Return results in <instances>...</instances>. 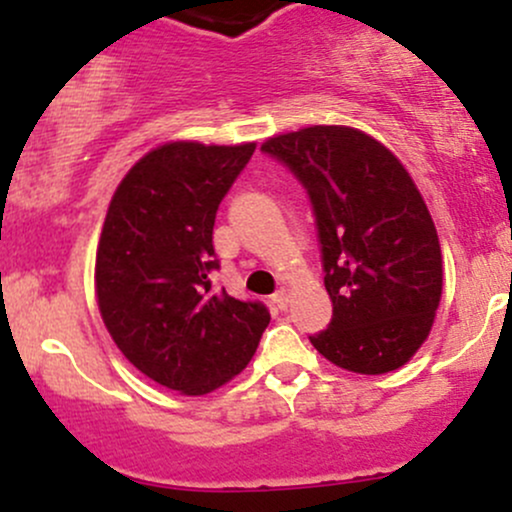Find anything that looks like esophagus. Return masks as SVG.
<instances>
[{
  "instance_id": "1",
  "label": "esophagus",
  "mask_w": 512,
  "mask_h": 512,
  "mask_svg": "<svg viewBox=\"0 0 512 512\" xmlns=\"http://www.w3.org/2000/svg\"><path fill=\"white\" fill-rule=\"evenodd\" d=\"M287 302H290V287H280V290L273 295V304L278 309H285Z\"/></svg>"
}]
</instances>
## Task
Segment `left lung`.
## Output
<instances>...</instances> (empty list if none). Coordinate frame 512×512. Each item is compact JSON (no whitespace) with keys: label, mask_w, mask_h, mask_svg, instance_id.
<instances>
[{"label":"left lung","mask_w":512,"mask_h":512,"mask_svg":"<svg viewBox=\"0 0 512 512\" xmlns=\"http://www.w3.org/2000/svg\"><path fill=\"white\" fill-rule=\"evenodd\" d=\"M312 200L333 302L312 346L343 370L384 375L416 355L442 295V256L426 200L404 164L375 137L312 125L268 137Z\"/></svg>","instance_id":"obj_1"}]
</instances>
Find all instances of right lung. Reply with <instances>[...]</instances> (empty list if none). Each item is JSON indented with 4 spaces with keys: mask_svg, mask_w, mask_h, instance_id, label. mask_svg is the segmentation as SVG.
Listing matches in <instances>:
<instances>
[{
    "mask_svg": "<svg viewBox=\"0 0 512 512\" xmlns=\"http://www.w3.org/2000/svg\"><path fill=\"white\" fill-rule=\"evenodd\" d=\"M254 149L166 142L108 205L94 275L101 319L120 353L174 392L208 394L239 375L271 321L266 304L210 283L217 208Z\"/></svg>",
    "mask_w": 512,
    "mask_h": 512,
    "instance_id": "right-lung-1",
    "label": "right lung"
}]
</instances>
